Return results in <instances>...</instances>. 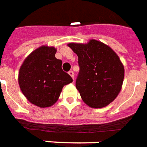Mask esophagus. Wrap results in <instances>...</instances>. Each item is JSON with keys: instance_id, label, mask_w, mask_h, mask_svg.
I'll list each match as a JSON object with an SVG mask.
<instances>
[{"instance_id": "34e87169", "label": "esophagus", "mask_w": 147, "mask_h": 147, "mask_svg": "<svg viewBox=\"0 0 147 147\" xmlns=\"http://www.w3.org/2000/svg\"><path fill=\"white\" fill-rule=\"evenodd\" d=\"M68 74H69V75H70L71 76V78H72V79H74V77H75V75H74V71H68Z\"/></svg>"}]
</instances>
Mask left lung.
Here are the masks:
<instances>
[{
    "instance_id": "1",
    "label": "left lung",
    "mask_w": 147,
    "mask_h": 147,
    "mask_svg": "<svg viewBox=\"0 0 147 147\" xmlns=\"http://www.w3.org/2000/svg\"><path fill=\"white\" fill-rule=\"evenodd\" d=\"M78 56L79 71L76 86L85 104L93 108L106 107L121 91L124 66L112 49L100 41L68 43Z\"/></svg>"
}]
</instances>
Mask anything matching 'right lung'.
Wrapping results in <instances>:
<instances>
[{
	"label": "right lung",
	"instance_id": "obj_1",
	"mask_svg": "<svg viewBox=\"0 0 147 147\" xmlns=\"http://www.w3.org/2000/svg\"><path fill=\"white\" fill-rule=\"evenodd\" d=\"M56 49L43 46L24 61L18 73V83L27 100L40 107L56 103L64 86L72 78L62 70V61L55 57Z\"/></svg>",
	"mask_w": 147,
	"mask_h": 147
}]
</instances>
